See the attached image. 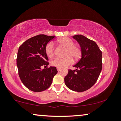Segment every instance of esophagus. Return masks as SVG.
<instances>
[{
	"label": "esophagus",
	"mask_w": 121,
	"mask_h": 121,
	"mask_svg": "<svg viewBox=\"0 0 121 121\" xmlns=\"http://www.w3.org/2000/svg\"><path fill=\"white\" fill-rule=\"evenodd\" d=\"M57 70L58 72H59V71H60V70H61V69H60V68H57Z\"/></svg>",
	"instance_id": "obj_1"
}]
</instances>
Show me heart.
Masks as SVG:
<instances>
[{"label":"heart","instance_id":"1","mask_svg":"<svg viewBox=\"0 0 121 121\" xmlns=\"http://www.w3.org/2000/svg\"><path fill=\"white\" fill-rule=\"evenodd\" d=\"M56 43L59 46L66 48L65 56H66L64 58H56L54 59L51 62L53 66L57 68L63 69L73 63V60L71 56L74 58L75 61H78L81 59L82 56V50L81 48L78 45H74V41L72 39L68 37H61L57 40ZM45 53L48 57H53L54 52L52 44L49 43L47 44L45 47Z\"/></svg>","mask_w":121,"mask_h":121}]
</instances>
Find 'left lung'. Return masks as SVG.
<instances>
[{
  "label": "left lung",
  "instance_id": "1",
  "mask_svg": "<svg viewBox=\"0 0 121 121\" xmlns=\"http://www.w3.org/2000/svg\"><path fill=\"white\" fill-rule=\"evenodd\" d=\"M73 38L82 50L81 58L74 65L76 70H69L64 78L66 86L72 91L82 92L91 88L96 82L102 70V52L94 41L81 35Z\"/></svg>",
  "mask_w": 121,
  "mask_h": 121
}]
</instances>
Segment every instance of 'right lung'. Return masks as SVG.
<instances>
[{
	"label": "right lung",
	"instance_id": "right-lung-1",
	"mask_svg": "<svg viewBox=\"0 0 121 121\" xmlns=\"http://www.w3.org/2000/svg\"><path fill=\"white\" fill-rule=\"evenodd\" d=\"M55 36L39 35L26 40L19 47L16 64L23 84L30 91L40 92L47 89L57 73L56 67L41 69L48 66L45 47Z\"/></svg>",
	"mask_w": 121,
	"mask_h": 121
}]
</instances>
